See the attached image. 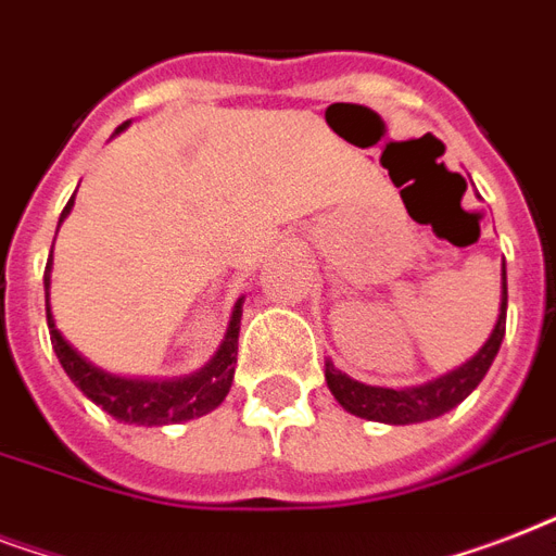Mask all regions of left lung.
I'll list each match as a JSON object with an SVG mask.
<instances>
[{
  "instance_id": "8db88e82",
  "label": "left lung",
  "mask_w": 556,
  "mask_h": 556,
  "mask_svg": "<svg viewBox=\"0 0 556 556\" xmlns=\"http://www.w3.org/2000/svg\"><path fill=\"white\" fill-rule=\"evenodd\" d=\"M505 314H508V277H505V265H502L500 320L493 326L488 343L467 364L430 380V383H421V387L387 389L369 387V383L349 378L346 371H340L331 361H326V383H329L331 395L338 397V404L346 413L366 418V421L418 424L439 418V415L450 413L456 404H462L482 383V378L491 369L493 357L500 352L502 338H505Z\"/></svg>"
}]
</instances>
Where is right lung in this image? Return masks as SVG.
<instances>
[{"instance_id":"obj_1","label":"right lung","mask_w":556,"mask_h":556,"mask_svg":"<svg viewBox=\"0 0 556 556\" xmlns=\"http://www.w3.org/2000/svg\"><path fill=\"white\" fill-rule=\"evenodd\" d=\"M129 121L124 126H117V132H124ZM74 207V195L65 204L63 222ZM60 230V225H56ZM54 253V244H51ZM46 317L48 331H51V346H54L60 364H63L65 375L74 380V387H80L86 397H91L94 404L103 406L112 418L124 424H143V427H164V424H178L207 415L210 409H216L225 395L230 392L236 371V352H239V326H242V300L236 303L233 314H230V326L225 331V340L207 366H201L199 371H192L187 378H169V380H143V378H121L112 371H103L98 366L86 361L68 340L60 334L51 314V303H48V288H51V256L46 265Z\"/></svg>"}]
</instances>
